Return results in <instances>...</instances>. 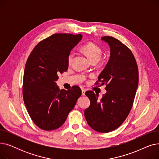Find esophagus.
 I'll return each instance as SVG.
<instances>
[{
	"mask_svg": "<svg viewBox=\"0 0 159 159\" xmlns=\"http://www.w3.org/2000/svg\"><path fill=\"white\" fill-rule=\"evenodd\" d=\"M85 92H86V89L84 88H82V95H85Z\"/></svg>",
	"mask_w": 159,
	"mask_h": 159,
	"instance_id": "1",
	"label": "esophagus"
}]
</instances>
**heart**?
<instances>
[{
  "mask_svg": "<svg viewBox=\"0 0 159 159\" xmlns=\"http://www.w3.org/2000/svg\"><path fill=\"white\" fill-rule=\"evenodd\" d=\"M83 50H84V52L87 54V55L90 58V60L93 62H97L101 59L103 53L102 49L97 44L92 43V42H89V43L84 44V46H83ZM75 55V53L73 50L70 52L68 57V62L69 64L72 63Z\"/></svg>",
  "mask_w": 159,
  "mask_h": 159,
  "instance_id": "obj_1",
  "label": "heart"
}]
</instances>
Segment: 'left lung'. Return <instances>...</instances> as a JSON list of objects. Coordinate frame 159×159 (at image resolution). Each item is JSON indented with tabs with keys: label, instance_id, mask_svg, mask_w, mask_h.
<instances>
[{
	"label": "left lung",
	"instance_id": "8db88e82",
	"mask_svg": "<svg viewBox=\"0 0 159 159\" xmlns=\"http://www.w3.org/2000/svg\"><path fill=\"white\" fill-rule=\"evenodd\" d=\"M110 47V57L95 85L106 84L107 92L98 100L93 91L85 95L90 101L84 116L89 126L101 133L118 128L129 115L139 84L137 62L131 50L110 36L102 37Z\"/></svg>",
	"mask_w": 159,
	"mask_h": 159
}]
</instances>
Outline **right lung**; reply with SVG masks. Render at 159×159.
<instances>
[{
  "mask_svg": "<svg viewBox=\"0 0 159 159\" xmlns=\"http://www.w3.org/2000/svg\"><path fill=\"white\" fill-rule=\"evenodd\" d=\"M81 34L55 33L37 44L28 57L23 77L24 104L31 119L43 130L60 128L82 91L78 86L60 90L58 74L68 68V57L82 39Z\"/></svg>",
  "mask_w": 159,
  "mask_h": 159,
  "instance_id": "add662e5",
  "label": "right lung"
}]
</instances>
